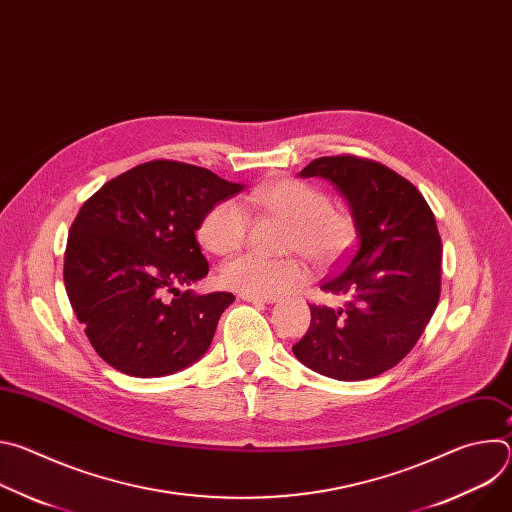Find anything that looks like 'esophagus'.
Listing matches in <instances>:
<instances>
[{"label":"esophagus","instance_id":"obj_1","mask_svg":"<svg viewBox=\"0 0 512 512\" xmlns=\"http://www.w3.org/2000/svg\"><path fill=\"white\" fill-rule=\"evenodd\" d=\"M245 302H251V304H273L277 298L275 296H267V298H261V296H247L243 294L241 296Z\"/></svg>","mask_w":512,"mask_h":512}]
</instances>
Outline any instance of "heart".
Here are the masks:
<instances>
[{
	"instance_id": "b5f03b06",
	"label": "heart",
	"mask_w": 512,
	"mask_h": 512,
	"mask_svg": "<svg viewBox=\"0 0 512 512\" xmlns=\"http://www.w3.org/2000/svg\"><path fill=\"white\" fill-rule=\"evenodd\" d=\"M251 198L291 223L294 231L287 249L302 253L314 265H332L352 247L354 225L350 216L332 208L330 196L310 184L277 180L253 192ZM247 231V208L235 198H225L202 216L198 239L214 255H233L245 245ZM304 277L306 269L298 259H267L255 253L229 261L221 271V281L227 287L261 298L283 294L302 283Z\"/></svg>"
}]
</instances>
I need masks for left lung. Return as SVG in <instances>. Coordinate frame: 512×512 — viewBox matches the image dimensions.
<instances>
[{
  "label": "left lung",
  "instance_id": "obj_1",
  "mask_svg": "<svg viewBox=\"0 0 512 512\" xmlns=\"http://www.w3.org/2000/svg\"><path fill=\"white\" fill-rule=\"evenodd\" d=\"M300 176L338 188L358 239L346 265L322 281L346 306L312 304V324L294 354L330 379H373L409 354L437 308L442 239L435 216L409 180L367 158H318Z\"/></svg>",
  "mask_w": 512,
  "mask_h": 512
}]
</instances>
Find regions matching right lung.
<instances>
[{"instance_id":"obj_1","label":"right lung","mask_w":512,"mask_h":512,"mask_svg":"<svg viewBox=\"0 0 512 512\" xmlns=\"http://www.w3.org/2000/svg\"><path fill=\"white\" fill-rule=\"evenodd\" d=\"M241 190L206 168L154 160L109 180L81 206L68 231L64 287L113 369L150 379L204 356L235 296L178 287L208 273L196 241L202 216Z\"/></svg>"}]
</instances>
